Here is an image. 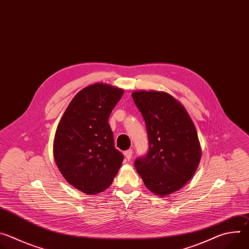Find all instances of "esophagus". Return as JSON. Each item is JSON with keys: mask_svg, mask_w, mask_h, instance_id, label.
<instances>
[{"mask_svg": "<svg viewBox=\"0 0 249 249\" xmlns=\"http://www.w3.org/2000/svg\"><path fill=\"white\" fill-rule=\"evenodd\" d=\"M124 155H125V158H126V160H130L132 159L133 151H132V150H127V151L124 153Z\"/></svg>", "mask_w": 249, "mask_h": 249, "instance_id": "1", "label": "esophagus"}]
</instances>
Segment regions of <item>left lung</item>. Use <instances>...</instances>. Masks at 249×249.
I'll list each match as a JSON object with an SVG mask.
<instances>
[{"label": "left lung", "instance_id": "1", "mask_svg": "<svg viewBox=\"0 0 249 249\" xmlns=\"http://www.w3.org/2000/svg\"><path fill=\"white\" fill-rule=\"evenodd\" d=\"M132 97L145 120L149 142L148 153L134 165L152 192L166 196L185 185L198 167L201 149L195 126L168 93L140 90Z\"/></svg>", "mask_w": 249, "mask_h": 249}]
</instances>
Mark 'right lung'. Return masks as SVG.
<instances>
[{
    "label": "right lung",
    "instance_id": "right-lung-1",
    "mask_svg": "<svg viewBox=\"0 0 249 249\" xmlns=\"http://www.w3.org/2000/svg\"><path fill=\"white\" fill-rule=\"evenodd\" d=\"M123 92L104 84L85 88L70 102L57 127L53 148L57 166L84 193L108 188L123 161L107 122Z\"/></svg>",
    "mask_w": 249,
    "mask_h": 249
}]
</instances>
